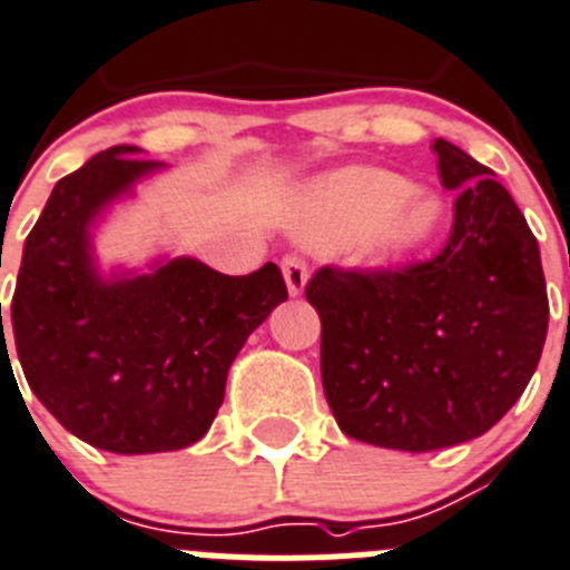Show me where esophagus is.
<instances>
[{"instance_id": "1", "label": "esophagus", "mask_w": 570, "mask_h": 570, "mask_svg": "<svg viewBox=\"0 0 570 570\" xmlns=\"http://www.w3.org/2000/svg\"><path fill=\"white\" fill-rule=\"evenodd\" d=\"M281 273H284L289 295L292 297L303 295V289H306V278H309V267H306V261H301L297 255H284V258H281Z\"/></svg>"}]
</instances>
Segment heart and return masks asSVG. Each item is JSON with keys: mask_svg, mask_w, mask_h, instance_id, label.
Masks as SVG:
<instances>
[{"mask_svg": "<svg viewBox=\"0 0 570 570\" xmlns=\"http://www.w3.org/2000/svg\"><path fill=\"white\" fill-rule=\"evenodd\" d=\"M444 202L380 168H351L323 179L303 205V233L317 244H345L368 267H391L433 242Z\"/></svg>", "mask_w": 570, "mask_h": 570, "instance_id": "obj_1", "label": "heart"}]
</instances>
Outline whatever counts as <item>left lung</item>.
Listing matches in <instances>:
<instances>
[{"instance_id":"8db88e82","label":"left lung","mask_w":570,"mask_h":570,"mask_svg":"<svg viewBox=\"0 0 570 570\" xmlns=\"http://www.w3.org/2000/svg\"><path fill=\"white\" fill-rule=\"evenodd\" d=\"M459 190L435 258L402 269L321 267V376L340 430L405 453L478 439L529 385L549 332L540 247L487 165L435 140Z\"/></svg>"}]
</instances>
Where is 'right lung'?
Segmentation results:
<instances>
[{
    "instance_id": "obj_1",
    "label": "right lung",
    "mask_w": 570,
    "mask_h": 570,
    "mask_svg": "<svg viewBox=\"0 0 570 570\" xmlns=\"http://www.w3.org/2000/svg\"><path fill=\"white\" fill-rule=\"evenodd\" d=\"M137 154L111 146L58 179L24 242L10 321L0 326V351L4 337L16 340L41 405L72 435L120 455L199 441L219 413L236 354L286 301L273 261L249 275H222L196 258H171L146 275L100 278L92 225L163 168Z\"/></svg>"
}]
</instances>
